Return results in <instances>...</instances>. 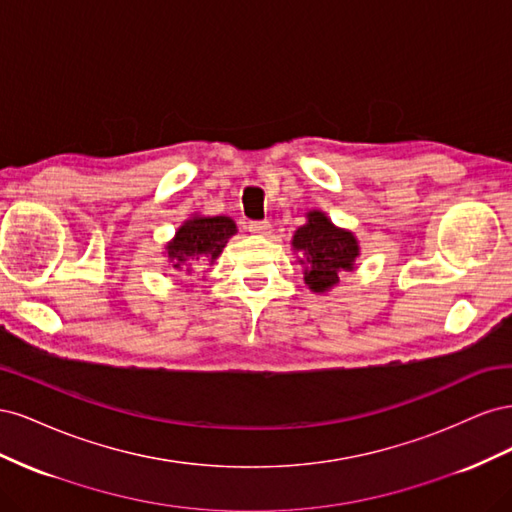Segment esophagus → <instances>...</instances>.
Instances as JSON below:
<instances>
[{"instance_id":"1","label":"esophagus","mask_w":512,"mask_h":512,"mask_svg":"<svg viewBox=\"0 0 512 512\" xmlns=\"http://www.w3.org/2000/svg\"><path fill=\"white\" fill-rule=\"evenodd\" d=\"M247 230H250L252 235L267 237L269 232H271V224H269V222H250V226H247Z\"/></svg>"}]
</instances>
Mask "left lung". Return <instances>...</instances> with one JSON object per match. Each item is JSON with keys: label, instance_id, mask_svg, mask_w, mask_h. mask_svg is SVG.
I'll use <instances>...</instances> for the list:
<instances>
[{"label": "left lung", "instance_id": "left-lung-1", "mask_svg": "<svg viewBox=\"0 0 512 512\" xmlns=\"http://www.w3.org/2000/svg\"><path fill=\"white\" fill-rule=\"evenodd\" d=\"M292 250L299 252L305 265V284L314 292H327L339 284V273L352 271L359 258V241L350 230L337 228L327 213L309 211L307 224L297 228Z\"/></svg>", "mask_w": 512, "mask_h": 512}]
</instances>
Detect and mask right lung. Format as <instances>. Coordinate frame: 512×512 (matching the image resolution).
Instances as JSON below:
<instances>
[{
	"mask_svg": "<svg viewBox=\"0 0 512 512\" xmlns=\"http://www.w3.org/2000/svg\"><path fill=\"white\" fill-rule=\"evenodd\" d=\"M235 232L237 224L226 215H215V218L192 215L179 226L175 239L166 245L168 260L173 262V269L179 271H194V267L207 265V262L213 265Z\"/></svg>",
	"mask_w": 512,
	"mask_h": 512,
	"instance_id": "add662e5",
	"label": "right lung"
}]
</instances>
